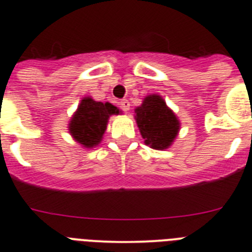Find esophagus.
I'll return each instance as SVG.
<instances>
[{"instance_id":"esophagus-1","label":"esophagus","mask_w":252,"mask_h":252,"mask_svg":"<svg viewBox=\"0 0 252 252\" xmlns=\"http://www.w3.org/2000/svg\"><path fill=\"white\" fill-rule=\"evenodd\" d=\"M119 105H121V109L124 110V112H128L129 108H130V103H129L126 99H123V100H121V104H119Z\"/></svg>"}]
</instances>
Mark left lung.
I'll list each match as a JSON object with an SVG mask.
<instances>
[{"instance_id":"obj_1","label":"left lung","mask_w":252,"mask_h":252,"mask_svg":"<svg viewBox=\"0 0 252 252\" xmlns=\"http://www.w3.org/2000/svg\"><path fill=\"white\" fill-rule=\"evenodd\" d=\"M135 121L144 143L163 151L171 146L180 130V121L162 96L148 95L135 109Z\"/></svg>"}]
</instances>
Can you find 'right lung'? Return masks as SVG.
<instances>
[{
  "mask_svg": "<svg viewBox=\"0 0 252 252\" xmlns=\"http://www.w3.org/2000/svg\"><path fill=\"white\" fill-rule=\"evenodd\" d=\"M119 113V109L113 104L95 101L87 96L80 101L70 121V134L84 148H94L101 142L110 115H118Z\"/></svg>",
  "mask_w": 252,
  "mask_h": 252,
  "instance_id": "right-lung-1",
  "label": "right lung"
}]
</instances>
